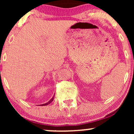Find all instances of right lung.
I'll return each instance as SVG.
<instances>
[{
  "label": "right lung",
  "instance_id": "add662e5",
  "mask_svg": "<svg viewBox=\"0 0 134 134\" xmlns=\"http://www.w3.org/2000/svg\"><path fill=\"white\" fill-rule=\"evenodd\" d=\"M54 97H55V95H54V96H53V97H52V99H50V100L48 102L46 103H44V104H41V106H45V105H48V104H50V103H51L52 102V101H53V99H54Z\"/></svg>",
  "mask_w": 134,
  "mask_h": 134
}]
</instances>
